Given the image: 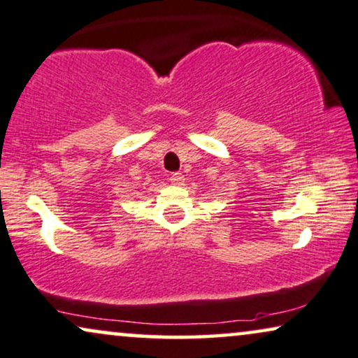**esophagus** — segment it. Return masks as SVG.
Masks as SVG:
<instances>
[{
  "mask_svg": "<svg viewBox=\"0 0 358 358\" xmlns=\"http://www.w3.org/2000/svg\"><path fill=\"white\" fill-rule=\"evenodd\" d=\"M170 182L171 185H175V187H180V185H183L185 182V176L182 173H173L170 176Z\"/></svg>",
  "mask_w": 358,
  "mask_h": 358,
  "instance_id": "34e87169",
  "label": "esophagus"
}]
</instances>
